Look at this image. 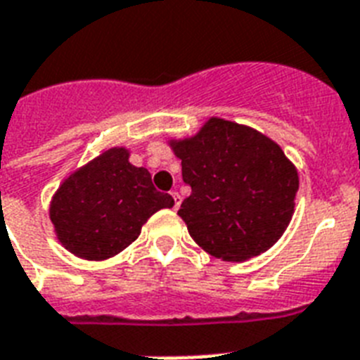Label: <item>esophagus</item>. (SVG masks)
<instances>
[{
    "instance_id": "1",
    "label": "esophagus",
    "mask_w": 360,
    "mask_h": 360,
    "mask_svg": "<svg viewBox=\"0 0 360 360\" xmlns=\"http://www.w3.org/2000/svg\"><path fill=\"white\" fill-rule=\"evenodd\" d=\"M171 197H172V200H174V210L180 208V202H182V197H180V193H178V191H171Z\"/></svg>"
}]
</instances>
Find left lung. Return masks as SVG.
<instances>
[{"label": "left lung", "instance_id": "1", "mask_svg": "<svg viewBox=\"0 0 360 360\" xmlns=\"http://www.w3.org/2000/svg\"><path fill=\"white\" fill-rule=\"evenodd\" d=\"M169 146L191 186L178 215L198 247L241 262L281 240L294 215L299 174L275 141L251 126L210 117L197 134Z\"/></svg>", "mask_w": 360, "mask_h": 360}]
</instances>
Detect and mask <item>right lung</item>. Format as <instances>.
I'll return each mask as SVG.
<instances>
[{
  "mask_svg": "<svg viewBox=\"0 0 360 360\" xmlns=\"http://www.w3.org/2000/svg\"><path fill=\"white\" fill-rule=\"evenodd\" d=\"M172 206L150 172L131 165L126 146H111L63 180L51 197L50 221L66 251L100 262L124 251L148 217Z\"/></svg>",
  "mask_w": 360,
  "mask_h": 360,
  "instance_id": "add662e5",
  "label": "right lung"
}]
</instances>
